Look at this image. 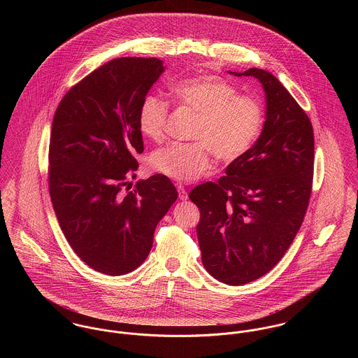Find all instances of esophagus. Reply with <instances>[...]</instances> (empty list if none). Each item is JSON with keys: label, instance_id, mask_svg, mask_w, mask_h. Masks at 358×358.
<instances>
[{"label": "esophagus", "instance_id": "1", "mask_svg": "<svg viewBox=\"0 0 358 358\" xmlns=\"http://www.w3.org/2000/svg\"><path fill=\"white\" fill-rule=\"evenodd\" d=\"M176 189H178V193H179V199L180 200H187V192H186L185 186L183 185H178Z\"/></svg>", "mask_w": 358, "mask_h": 358}]
</instances>
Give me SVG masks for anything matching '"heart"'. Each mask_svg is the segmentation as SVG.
Returning a JSON list of instances; mask_svg holds the SVG:
<instances>
[{"label": "heart", "mask_w": 358, "mask_h": 358, "mask_svg": "<svg viewBox=\"0 0 358 358\" xmlns=\"http://www.w3.org/2000/svg\"><path fill=\"white\" fill-rule=\"evenodd\" d=\"M178 102L199 114L193 143L172 142L154 150L149 162L154 171L182 182L200 178L212 165V153L224 162L241 158L260 134L263 110L259 102L216 76H197L175 84ZM169 104L155 95H146L138 110L139 132L161 141L165 135Z\"/></svg>", "instance_id": "heart-1"}]
</instances>
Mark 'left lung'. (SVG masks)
I'll return each mask as SVG.
<instances>
[{
	"label": "left lung",
	"instance_id": "8db88e82",
	"mask_svg": "<svg viewBox=\"0 0 358 358\" xmlns=\"http://www.w3.org/2000/svg\"><path fill=\"white\" fill-rule=\"evenodd\" d=\"M233 74L260 81L263 131L224 176L196 186L189 199L201 215L197 237L206 271L220 282L243 285L268 273L302 226L313 186L314 135L303 108L271 73Z\"/></svg>",
	"mask_w": 358,
	"mask_h": 358
}]
</instances>
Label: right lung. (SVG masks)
<instances>
[{
    "label": "right lung",
    "mask_w": 358,
    "mask_h": 358,
    "mask_svg": "<svg viewBox=\"0 0 358 358\" xmlns=\"http://www.w3.org/2000/svg\"><path fill=\"white\" fill-rule=\"evenodd\" d=\"M157 57H118L69 90L52 122L48 186L59 226L94 270L122 275L153 247L158 222L178 199L161 173L128 183L143 153L138 110L162 74Z\"/></svg>",
    "instance_id": "add662e5"
}]
</instances>
